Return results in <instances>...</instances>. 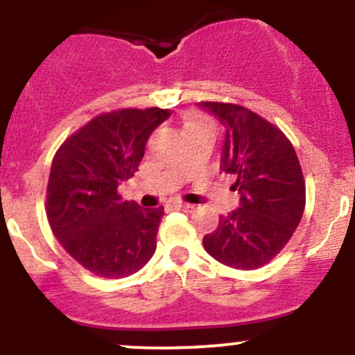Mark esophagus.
<instances>
[{"label":"esophagus","instance_id":"34e87169","mask_svg":"<svg viewBox=\"0 0 355 355\" xmlns=\"http://www.w3.org/2000/svg\"><path fill=\"white\" fill-rule=\"evenodd\" d=\"M175 207L180 211H187V213H191V211L196 209L194 204H189V202H178V204H175Z\"/></svg>","mask_w":355,"mask_h":355}]
</instances>
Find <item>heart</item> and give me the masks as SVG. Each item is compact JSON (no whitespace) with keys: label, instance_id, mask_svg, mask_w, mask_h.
I'll return each mask as SVG.
<instances>
[{"label":"heart","instance_id":"b5f03b06","mask_svg":"<svg viewBox=\"0 0 355 355\" xmlns=\"http://www.w3.org/2000/svg\"><path fill=\"white\" fill-rule=\"evenodd\" d=\"M200 127H211L213 128V121L207 116H204L202 113L198 111H191L184 116V128L185 130H191V128H200Z\"/></svg>","mask_w":355,"mask_h":355}]
</instances>
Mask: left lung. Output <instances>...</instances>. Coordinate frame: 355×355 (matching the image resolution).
Instances as JSON below:
<instances>
[{
	"label": "left lung",
	"instance_id": "8db88e82",
	"mask_svg": "<svg viewBox=\"0 0 355 355\" xmlns=\"http://www.w3.org/2000/svg\"><path fill=\"white\" fill-rule=\"evenodd\" d=\"M227 128L221 170L234 175L241 207L202 239L206 252L225 266L257 270L287 245L306 207L302 168L287 135L241 105L200 101Z\"/></svg>",
	"mask_w": 355,
	"mask_h": 355
}]
</instances>
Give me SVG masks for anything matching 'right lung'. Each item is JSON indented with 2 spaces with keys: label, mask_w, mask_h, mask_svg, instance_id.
<instances>
[{
  "label": "right lung",
  "mask_w": 355,
  "mask_h": 355,
  "mask_svg": "<svg viewBox=\"0 0 355 355\" xmlns=\"http://www.w3.org/2000/svg\"><path fill=\"white\" fill-rule=\"evenodd\" d=\"M171 114L163 108L101 113L67 137L51 163L46 189L49 227L82 268L125 278L148 264L164 207L141 209L118 185L134 177L149 135Z\"/></svg>",
  "instance_id": "add662e5"
}]
</instances>
